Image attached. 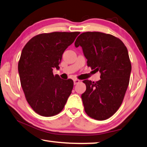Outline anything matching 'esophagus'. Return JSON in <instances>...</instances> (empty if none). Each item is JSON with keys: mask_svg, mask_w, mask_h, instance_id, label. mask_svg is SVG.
Returning <instances> with one entry per match:
<instances>
[{"mask_svg": "<svg viewBox=\"0 0 147 147\" xmlns=\"http://www.w3.org/2000/svg\"><path fill=\"white\" fill-rule=\"evenodd\" d=\"M80 80H78V79H75V80H74V85H76V84H79V83H80Z\"/></svg>", "mask_w": 147, "mask_h": 147, "instance_id": "esophagus-1", "label": "esophagus"}]
</instances>
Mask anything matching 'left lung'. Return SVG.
Segmentation results:
<instances>
[{"instance_id":"8db88e82","label":"left lung","mask_w":147,"mask_h":147,"mask_svg":"<svg viewBox=\"0 0 147 147\" xmlns=\"http://www.w3.org/2000/svg\"><path fill=\"white\" fill-rule=\"evenodd\" d=\"M80 46L88 66L101 73V80H84L86 90L82 95L85 111L96 120L111 117L122 103L129 84L131 63L126 46L114 36L87 32L79 36L75 46Z\"/></svg>"}]
</instances>
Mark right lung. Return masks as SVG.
<instances>
[{"mask_svg":"<svg viewBox=\"0 0 147 147\" xmlns=\"http://www.w3.org/2000/svg\"><path fill=\"white\" fill-rule=\"evenodd\" d=\"M79 32L40 34L22 49L18 62L20 84L32 109L44 117H52L64 107L74 87L71 79L54 76L62 54L80 34Z\"/></svg>","mask_w":147,"mask_h":147,"instance_id":"add662e5","label":"right lung"}]
</instances>
